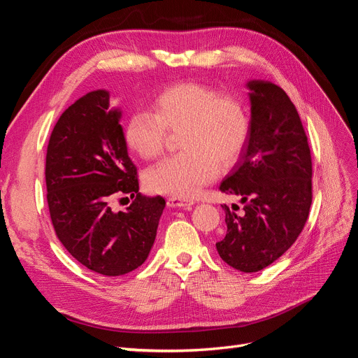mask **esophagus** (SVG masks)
<instances>
[{"mask_svg": "<svg viewBox=\"0 0 358 358\" xmlns=\"http://www.w3.org/2000/svg\"><path fill=\"white\" fill-rule=\"evenodd\" d=\"M167 204L170 208H182V209H189L191 206L196 204V200H188V199H182V197H176L171 196L167 199Z\"/></svg>", "mask_w": 358, "mask_h": 358, "instance_id": "obj_1", "label": "esophagus"}]
</instances>
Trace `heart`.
Returning a JSON list of instances; mask_svg holds the SVG:
<instances>
[{
	"label": "heart",
	"mask_w": 358,
	"mask_h": 358,
	"mask_svg": "<svg viewBox=\"0 0 358 358\" xmlns=\"http://www.w3.org/2000/svg\"><path fill=\"white\" fill-rule=\"evenodd\" d=\"M152 110L133 112L124 125L127 146L143 159L162 155L169 133L179 134L176 157L145 175L146 187L158 194L191 199L218 175V162L229 166L246 143L251 121L239 96L220 94L201 83L167 86L152 99Z\"/></svg>",
	"instance_id": "obj_1"
}]
</instances>
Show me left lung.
<instances>
[{
	"mask_svg": "<svg viewBox=\"0 0 358 358\" xmlns=\"http://www.w3.org/2000/svg\"><path fill=\"white\" fill-rule=\"evenodd\" d=\"M251 128L241 158L220 189L243 209L222 204L227 233L216 243L224 262L245 273L285 254L306 224L312 203V158L296 106L272 82L251 80Z\"/></svg>",
	"mask_w": 358,
	"mask_h": 358,
	"instance_id": "8db88e82",
	"label": "left lung"
}]
</instances>
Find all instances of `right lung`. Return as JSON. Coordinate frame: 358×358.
<instances>
[{
  "label": "right lung",
  "mask_w": 358,
  "mask_h": 358,
  "mask_svg": "<svg viewBox=\"0 0 358 358\" xmlns=\"http://www.w3.org/2000/svg\"><path fill=\"white\" fill-rule=\"evenodd\" d=\"M121 110L104 90L83 95L64 112L49 138L46 188L52 225L73 258L103 276H121L145 263L166 208L161 196L138 192ZM134 203L116 213L115 198Z\"/></svg>",
  "instance_id": "obj_1"
}]
</instances>
